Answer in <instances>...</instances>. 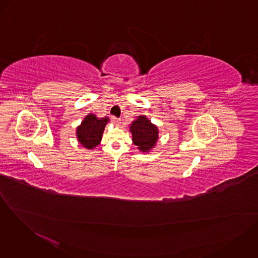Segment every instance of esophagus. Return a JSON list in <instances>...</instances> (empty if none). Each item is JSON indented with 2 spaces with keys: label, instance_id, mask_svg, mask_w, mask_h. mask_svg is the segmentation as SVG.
I'll return each mask as SVG.
<instances>
[{
  "label": "esophagus",
  "instance_id": "esophagus-1",
  "mask_svg": "<svg viewBox=\"0 0 258 258\" xmlns=\"http://www.w3.org/2000/svg\"><path fill=\"white\" fill-rule=\"evenodd\" d=\"M111 121H112L115 125H117V126H118V125H120V123H121V122H120L121 120H120V119H118V118H116V117H114V116H113V117H111Z\"/></svg>",
  "mask_w": 258,
  "mask_h": 258
}]
</instances>
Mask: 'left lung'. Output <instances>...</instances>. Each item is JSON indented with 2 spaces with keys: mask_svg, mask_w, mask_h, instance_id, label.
<instances>
[{
  "mask_svg": "<svg viewBox=\"0 0 258 258\" xmlns=\"http://www.w3.org/2000/svg\"><path fill=\"white\" fill-rule=\"evenodd\" d=\"M129 131L132 134V142L137 149L148 153L155 148L159 139V129L147 118L146 115H139L130 124Z\"/></svg>",
  "mask_w": 258,
  "mask_h": 258,
  "instance_id": "1",
  "label": "left lung"
}]
</instances>
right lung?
<instances>
[{
    "mask_svg": "<svg viewBox=\"0 0 258 258\" xmlns=\"http://www.w3.org/2000/svg\"><path fill=\"white\" fill-rule=\"evenodd\" d=\"M108 122L109 118L106 116L98 118L92 113L86 115L75 131L78 143L88 150L97 147L101 142L102 134Z\"/></svg>",
    "mask_w": 258,
    "mask_h": 258,
    "instance_id": "right-lung-1",
    "label": "right lung"
}]
</instances>
